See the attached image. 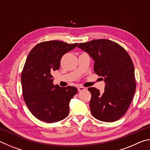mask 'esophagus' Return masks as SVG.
Returning <instances> with one entry per match:
<instances>
[{"label": "esophagus", "mask_w": 150, "mask_h": 150, "mask_svg": "<svg viewBox=\"0 0 150 150\" xmlns=\"http://www.w3.org/2000/svg\"><path fill=\"white\" fill-rule=\"evenodd\" d=\"M86 89V88L85 87H78V91L81 92V91H85Z\"/></svg>", "instance_id": "obj_1"}]
</instances>
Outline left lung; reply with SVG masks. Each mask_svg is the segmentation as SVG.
<instances>
[{
	"label": "left lung",
	"instance_id": "8db88e82",
	"mask_svg": "<svg viewBox=\"0 0 150 150\" xmlns=\"http://www.w3.org/2000/svg\"><path fill=\"white\" fill-rule=\"evenodd\" d=\"M77 47L92 57L94 71L105 83L103 93L95 87L88 88L91 93V114L98 120L116 121L126 112L136 91L134 67L130 55L117 43L105 39L80 43Z\"/></svg>",
	"mask_w": 150,
	"mask_h": 150
}]
</instances>
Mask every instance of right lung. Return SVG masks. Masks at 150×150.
<instances>
[{
	"label": "right lung",
	"mask_w": 150,
	"mask_h": 150,
	"mask_svg": "<svg viewBox=\"0 0 150 150\" xmlns=\"http://www.w3.org/2000/svg\"><path fill=\"white\" fill-rule=\"evenodd\" d=\"M77 45L58 40L44 42L28 55L21 75L23 97L30 111L40 120L54 123L69 115V102L77 88L54 85L52 73L59 69L63 55Z\"/></svg>",
	"instance_id": "1"
}]
</instances>
